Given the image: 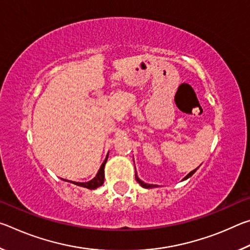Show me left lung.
I'll return each instance as SVG.
<instances>
[{"label":"left lung","instance_id":"1","mask_svg":"<svg viewBox=\"0 0 250 250\" xmlns=\"http://www.w3.org/2000/svg\"><path fill=\"white\" fill-rule=\"evenodd\" d=\"M196 170H197V168H195V170H193L192 172H189L188 174L186 175L183 180H186V179H188V177H191V176L194 174V173L196 172ZM135 179H137V181L139 182V184H140V185L142 186V188H156V185H153V184H146V183H145V182H142L141 180H139V177H138L137 175H135Z\"/></svg>","mask_w":250,"mask_h":250}]
</instances>
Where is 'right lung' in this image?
Listing matches in <instances>:
<instances>
[{
	"label": "right lung",
	"mask_w": 250,
	"mask_h": 250,
	"mask_svg": "<svg viewBox=\"0 0 250 250\" xmlns=\"http://www.w3.org/2000/svg\"><path fill=\"white\" fill-rule=\"evenodd\" d=\"M107 159H108V155L105 156L104 161L101 164V167L99 168L98 173H97V175L89 182H84V183H82V182H71V183H74L78 186H83V188H87L89 189H95L97 188H99L104 184V166H105V162H107ZM67 181V180H65Z\"/></svg>",
	"instance_id": "1"
}]
</instances>
